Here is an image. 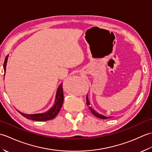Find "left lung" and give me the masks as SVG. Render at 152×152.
I'll return each instance as SVG.
<instances>
[{"instance_id": "8db88e82", "label": "left lung", "mask_w": 152, "mask_h": 152, "mask_svg": "<svg viewBox=\"0 0 152 152\" xmlns=\"http://www.w3.org/2000/svg\"><path fill=\"white\" fill-rule=\"evenodd\" d=\"M86 102H87V104H88V106H89L90 104L89 103V99H88V95H87L86 96ZM89 108L90 109V110H91V112H92V114L93 115H95L96 117H97L99 118H101V119H108V118H112V117H106V116H104V115H102L101 114H99L98 112H96L94 109H93L91 106H89Z\"/></svg>"}]
</instances>
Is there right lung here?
Instances as JSON below:
<instances>
[{
  "instance_id": "1",
  "label": "right lung",
  "mask_w": 152,
  "mask_h": 152,
  "mask_svg": "<svg viewBox=\"0 0 152 152\" xmlns=\"http://www.w3.org/2000/svg\"><path fill=\"white\" fill-rule=\"evenodd\" d=\"M8 56H7L5 58L4 63V70L6 72V63H7ZM5 74H4V76ZM64 100L63 96V86L62 83L59 86L56 92V99H55V102L53 106L50 110L44 113H38V114H27L25 113L21 112L17 110L18 112L21 114L23 116L28 119H32L34 121H48L50 119H53L58 114V113L60 111L61 106L63 105Z\"/></svg>"
}]
</instances>
